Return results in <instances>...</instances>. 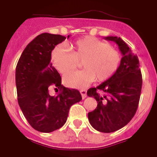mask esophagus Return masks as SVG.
I'll return each mask as SVG.
<instances>
[{
  "label": "esophagus",
  "mask_w": 157,
  "mask_h": 157,
  "mask_svg": "<svg viewBox=\"0 0 157 157\" xmlns=\"http://www.w3.org/2000/svg\"><path fill=\"white\" fill-rule=\"evenodd\" d=\"M80 93H81V97H82L83 99H85V97H87V91L85 90V89H81V90H80Z\"/></svg>",
  "instance_id": "1"
}]
</instances>
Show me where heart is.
I'll return each mask as SVG.
<instances>
[{
	"label": "heart",
	"mask_w": 157,
	"mask_h": 157,
	"mask_svg": "<svg viewBox=\"0 0 157 157\" xmlns=\"http://www.w3.org/2000/svg\"><path fill=\"white\" fill-rule=\"evenodd\" d=\"M72 52L64 45H57L51 52L53 66L61 73L73 70L79 60L85 68L64 75V83L67 86L82 89L89 86L97 78L106 81L117 70L121 55L110 44L93 36H85L71 44Z\"/></svg>",
	"instance_id": "1"
}]
</instances>
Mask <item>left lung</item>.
<instances>
[{
	"mask_svg": "<svg viewBox=\"0 0 157 157\" xmlns=\"http://www.w3.org/2000/svg\"><path fill=\"white\" fill-rule=\"evenodd\" d=\"M105 40L115 42L122 54L117 70L107 81L87 92L94 97L97 109L88 114L90 124L101 132H113L124 127L137 110L142 88V75L137 56L121 37L106 36ZM97 90L103 92L100 95Z\"/></svg>",
	"mask_w": 157,
	"mask_h": 157,
	"instance_id": "left-lung-1",
	"label": "left lung"
}]
</instances>
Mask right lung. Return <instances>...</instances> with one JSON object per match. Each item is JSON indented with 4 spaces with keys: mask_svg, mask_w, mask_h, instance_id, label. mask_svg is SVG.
Segmentation results:
<instances>
[{
    "mask_svg": "<svg viewBox=\"0 0 157 157\" xmlns=\"http://www.w3.org/2000/svg\"><path fill=\"white\" fill-rule=\"evenodd\" d=\"M65 39L48 33L38 35L24 49L16 68L19 106L30 125L41 132L62 127L71 106L82 100L78 90L61 85L59 72L50 62L52 49ZM52 86L60 89L57 96L48 93Z\"/></svg>",
    "mask_w": 157,
    "mask_h": 157,
    "instance_id": "right-lung-1",
    "label": "right lung"
}]
</instances>
